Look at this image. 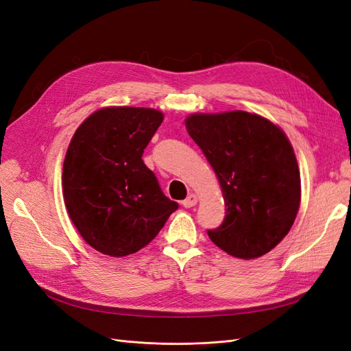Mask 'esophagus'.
<instances>
[{
    "mask_svg": "<svg viewBox=\"0 0 351 351\" xmlns=\"http://www.w3.org/2000/svg\"><path fill=\"white\" fill-rule=\"evenodd\" d=\"M197 204V196L195 193H190L184 200H183V206L184 208H192Z\"/></svg>",
    "mask_w": 351,
    "mask_h": 351,
    "instance_id": "34e87169",
    "label": "esophagus"
}]
</instances>
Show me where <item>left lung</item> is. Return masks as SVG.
I'll list each match as a JSON object with an SVG mask.
<instances>
[{"mask_svg":"<svg viewBox=\"0 0 351 351\" xmlns=\"http://www.w3.org/2000/svg\"><path fill=\"white\" fill-rule=\"evenodd\" d=\"M186 129L214 168L226 218L209 239L240 259H256L289 234L300 206V171L289 137L246 111L192 114Z\"/></svg>","mask_w":351,"mask_h":351,"instance_id":"obj_1","label":"left lung"}]
</instances>
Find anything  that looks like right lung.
Here are the masks:
<instances>
[{"label": "right lung", "mask_w": 351, "mask_h": 351, "mask_svg": "<svg viewBox=\"0 0 351 351\" xmlns=\"http://www.w3.org/2000/svg\"><path fill=\"white\" fill-rule=\"evenodd\" d=\"M164 120L152 108L95 111L74 133L62 165V195L74 227L114 258L149 244L177 210L142 155Z\"/></svg>", "instance_id": "add662e5"}]
</instances>
